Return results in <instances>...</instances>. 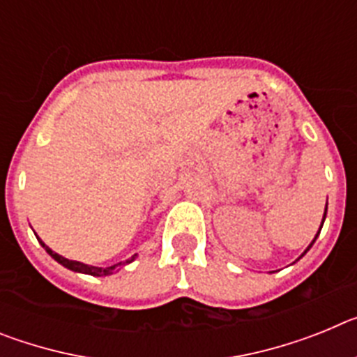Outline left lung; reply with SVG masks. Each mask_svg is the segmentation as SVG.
<instances>
[{"label": "left lung", "mask_w": 357, "mask_h": 357, "mask_svg": "<svg viewBox=\"0 0 357 357\" xmlns=\"http://www.w3.org/2000/svg\"><path fill=\"white\" fill-rule=\"evenodd\" d=\"M326 214H327V206H326V213H324V220H321V225H324V222H326ZM320 230H321V227H320ZM320 230H318V234H320ZM318 234L314 236V239H313V241H311V245H309V247H307V250H309V248H311V247H313V243L317 241ZM307 250H305V252H307ZM305 252H304V254H305ZM304 254H302V255H304ZM302 255H301V257H302Z\"/></svg>", "instance_id": "1"}]
</instances>
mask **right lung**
I'll list each match as a JSON object with an SVG mask.
<instances>
[{"label":"right lung","mask_w":357,"mask_h":357,"mask_svg":"<svg viewBox=\"0 0 357 357\" xmlns=\"http://www.w3.org/2000/svg\"><path fill=\"white\" fill-rule=\"evenodd\" d=\"M37 239H39V243H40V245H43V247H44V250L48 252V254L52 255V257H53V259L56 261V263H61L62 266H66V268H68V270H73V272L87 273V275H94V277L110 275V273L114 272L116 268H118V266H125V264H127V263H132V261H134L135 257H137V254H134V255H132V257H130V259H127V261H125V263L112 264V266H107V268L91 266V264H84V263H78V261L66 259V257H62V255H59V254H56V252H53L52 248H50V247H46V245H44V243L40 241V238H37Z\"/></svg>","instance_id":"add662e5"}]
</instances>
